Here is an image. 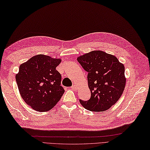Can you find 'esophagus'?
Returning a JSON list of instances; mask_svg holds the SVG:
<instances>
[{
  "instance_id": "1",
  "label": "esophagus",
  "mask_w": 150,
  "mask_h": 150,
  "mask_svg": "<svg viewBox=\"0 0 150 150\" xmlns=\"http://www.w3.org/2000/svg\"><path fill=\"white\" fill-rule=\"evenodd\" d=\"M71 88L73 90H76V86L75 85H72L71 86Z\"/></svg>"
}]
</instances>
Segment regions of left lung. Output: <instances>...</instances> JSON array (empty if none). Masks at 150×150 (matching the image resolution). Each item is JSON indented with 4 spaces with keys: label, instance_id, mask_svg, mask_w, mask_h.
I'll use <instances>...</instances> for the list:
<instances>
[{
    "label": "left lung",
    "instance_id": "left-lung-1",
    "mask_svg": "<svg viewBox=\"0 0 150 150\" xmlns=\"http://www.w3.org/2000/svg\"><path fill=\"white\" fill-rule=\"evenodd\" d=\"M88 72L89 100L79 99L82 106L92 112L106 110L115 104L122 94L126 79L125 66L115 56L102 51H92L77 58Z\"/></svg>",
    "mask_w": 150,
    "mask_h": 150
}]
</instances>
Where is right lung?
Masks as SVG:
<instances>
[{"label":"right lung","instance_id":"add662e5","mask_svg":"<svg viewBox=\"0 0 150 150\" xmlns=\"http://www.w3.org/2000/svg\"><path fill=\"white\" fill-rule=\"evenodd\" d=\"M61 59L44 54L33 56L20 65L16 81L22 98L33 110L46 112L57 104L65 92L56 70Z\"/></svg>","mask_w":150,"mask_h":150}]
</instances>
